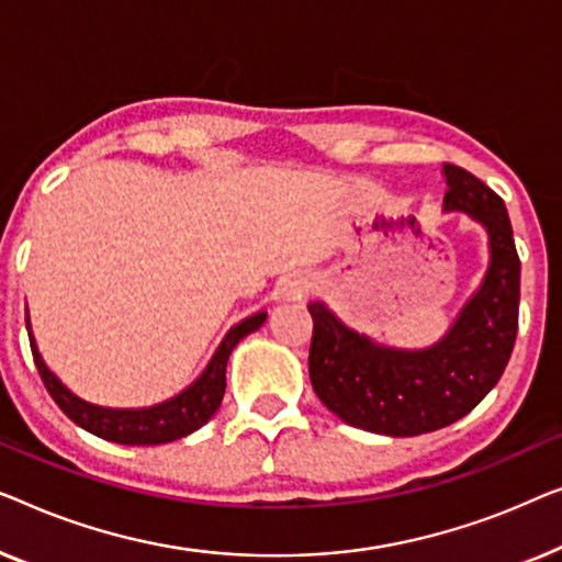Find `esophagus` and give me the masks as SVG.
<instances>
[{"instance_id": "1", "label": "esophagus", "mask_w": 562, "mask_h": 562, "mask_svg": "<svg viewBox=\"0 0 562 562\" xmlns=\"http://www.w3.org/2000/svg\"><path fill=\"white\" fill-rule=\"evenodd\" d=\"M313 288V280L307 274H292V278L284 282V295L290 300H303Z\"/></svg>"}]
</instances>
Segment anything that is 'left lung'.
I'll list each match as a JSON object with an SVG mask.
<instances>
[{"label":"left lung","mask_w":562,"mask_h":562,"mask_svg":"<svg viewBox=\"0 0 562 562\" xmlns=\"http://www.w3.org/2000/svg\"><path fill=\"white\" fill-rule=\"evenodd\" d=\"M442 211H463L488 236V267L453 326L428 349L379 344L313 300L307 371L318 400L353 428L409 438L469 415L504 374L517 338L519 257L504 201L469 170L442 165Z\"/></svg>","instance_id":"1"}]
</instances>
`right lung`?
Segmentation results:
<instances>
[{
    "instance_id": "right-lung-1",
    "label": "right lung",
    "mask_w": 562,
    "mask_h": 562,
    "mask_svg": "<svg viewBox=\"0 0 562 562\" xmlns=\"http://www.w3.org/2000/svg\"><path fill=\"white\" fill-rule=\"evenodd\" d=\"M25 321L30 346H33V359L37 371H41L45 390L50 392L55 405H58L78 428L89 430L91 436H99L104 440L122 442V446H160V442H172L178 438L191 436V432L203 428V425L216 415L226 392V361L232 357L234 346L239 344L244 336L255 334V330L262 326L267 321V313L259 311L255 315H249V318H244L241 323H236V326L224 336V341L218 344V349L213 351V357L205 363L201 376L195 379L193 384H188L183 392L160 402V405L137 409L101 407L70 392L68 386L47 369L41 351H37L33 330H30V315H25Z\"/></svg>"
}]
</instances>
